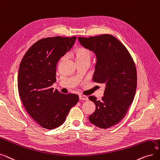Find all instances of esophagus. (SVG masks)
I'll return each instance as SVG.
<instances>
[{
    "label": "esophagus",
    "instance_id": "1",
    "mask_svg": "<svg viewBox=\"0 0 160 160\" xmlns=\"http://www.w3.org/2000/svg\"><path fill=\"white\" fill-rule=\"evenodd\" d=\"M79 100H88V98L87 96L85 95H80L79 96Z\"/></svg>",
    "mask_w": 160,
    "mask_h": 160
}]
</instances>
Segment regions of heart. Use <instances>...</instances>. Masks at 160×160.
Masks as SVG:
<instances>
[{
    "label": "heart",
    "instance_id": "1",
    "mask_svg": "<svg viewBox=\"0 0 160 160\" xmlns=\"http://www.w3.org/2000/svg\"><path fill=\"white\" fill-rule=\"evenodd\" d=\"M73 55L78 61H82V60H89L91 58V52L85 48L79 47L76 48L73 51ZM65 58V57H62L60 58V61H62Z\"/></svg>",
    "mask_w": 160,
    "mask_h": 160
}]
</instances>
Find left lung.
Returning a JSON list of instances; mask_svg holds the SVG:
<instances>
[{
    "mask_svg": "<svg viewBox=\"0 0 160 160\" xmlns=\"http://www.w3.org/2000/svg\"><path fill=\"white\" fill-rule=\"evenodd\" d=\"M78 40L96 55L93 81L105 85L102 100L88 97L96 105L89 120L102 129L111 128L124 118L134 99L138 81L134 61L126 48L112 35L79 37Z\"/></svg>",
    "mask_w": 160,
    "mask_h": 160,
    "instance_id": "8db88e82",
    "label": "left lung"
}]
</instances>
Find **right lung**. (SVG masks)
Returning a JSON list of instances; mask_svg holds the SVG:
<instances>
[{
	"instance_id": "right-lung-1",
	"label": "right lung",
	"mask_w": 160,
	"mask_h": 160,
	"mask_svg": "<svg viewBox=\"0 0 160 160\" xmlns=\"http://www.w3.org/2000/svg\"><path fill=\"white\" fill-rule=\"evenodd\" d=\"M77 38H45L34 43L19 65L18 87L21 100L36 122L52 130L62 125L70 109L79 101L75 94H64L51 86L56 79L60 58L73 45Z\"/></svg>"
}]
</instances>
